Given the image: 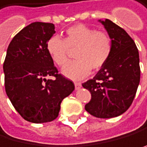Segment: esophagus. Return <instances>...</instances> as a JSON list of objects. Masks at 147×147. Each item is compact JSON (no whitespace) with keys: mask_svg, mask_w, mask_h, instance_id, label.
I'll use <instances>...</instances> for the list:
<instances>
[{"mask_svg":"<svg viewBox=\"0 0 147 147\" xmlns=\"http://www.w3.org/2000/svg\"><path fill=\"white\" fill-rule=\"evenodd\" d=\"M74 86H75V89L79 90L81 87H82V84H81V83H74Z\"/></svg>","mask_w":147,"mask_h":147,"instance_id":"1","label":"esophagus"}]
</instances>
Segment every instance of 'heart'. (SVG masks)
I'll use <instances>...</instances> for the list:
<instances>
[{
  "mask_svg": "<svg viewBox=\"0 0 147 147\" xmlns=\"http://www.w3.org/2000/svg\"><path fill=\"white\" fill-rule=\"evenodd\" d=\"M46 48L59 66L68 62L70 50H75L76 60L65 65L62 73L69 79L82 80L88 76L92 69L97 71L106 63L112 53L113 42L107 33L96 32L84 24H76L67 29L64 40L57 35L52 36Z\"/></svg>",
  "mask_w": 147,
  "mask_h": 147,
  "instance_id": "heart-1",
  "label": "heart"
}]
</instances>
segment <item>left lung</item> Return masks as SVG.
I'll use <instances>...</instances> for the list:
<instances>
[{"label":"left lung","mask_w":147,"mask_h":147,"mask_svg":"<svg viewBox=\"0 0 147 147\" xmlns=\"http://www.w3.org/2000/svg\"><path fill=\"white\" fill-rule=\"evenodd\" d=\"M112 39V53L95 76L84 83L92 98L85 110L97 118L119 116L129 108L140 82L139 53L133 39L112 21L99 20Z\"/></svg>","instance_id":"8db88e82"}]
</instances>
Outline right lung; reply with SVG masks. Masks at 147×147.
Returning <instances> with one entry per match:
<instances>
[{"label": "right lung", "instance_id": "obj_1", "mask_svg": "<svg viewBox=\"0 0 147 147\" xmlns=\"http://www.w3.org/2000/svg\"><path fill=\"white\" fill-rule=\"evenodd\" d=\"M54 33L53 23L29 24L10 42L3 63L7 96L23 119L35 124L55 119L62 101L74 90L72 81L58 74L47 52Z\"/></svg>", "mask_w": 147, "mask_h": 147}]
</instances>
